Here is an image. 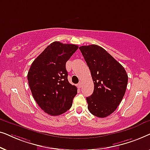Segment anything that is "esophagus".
Listing matches in <instances>:
<instances>
[{
    "label": "esophagus",
    "instance_id": "obj_1",
    "mask_svg": "<svg viewBox=\"0 0 150 150\" xmlns=\"http://www.w3.org/2000/svg\"><path fill=\"white\" fill-rule=\"evenodd\" d=\"M78 87H79V88H81V87H82V83H81V82H80V83L78 84Z\"/></svg>",
    "mask_w": 150,
    "mask_h": 150
}]
</instances>
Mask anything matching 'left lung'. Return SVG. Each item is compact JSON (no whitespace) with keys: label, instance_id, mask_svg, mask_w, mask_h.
I'll use <instances>...</instances> for the list:
<instances>
[{"label":"left lung","instance_id":"left-lung-1","mask_svg":"<svg viewBox=\"0 0 150 150\" xmlns=\"http://www.w3.org/2000/svg\"><path fill=\"white\" fill-rule=\"evenodd\" d=\"M91 71L94 90L86 99L88 109L98 117L112 113L124 98L128 74L124 67L98 45L79 47Z\"/></svg>","mask_w":150,"mask_h":150}]
</instances>
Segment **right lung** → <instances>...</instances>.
<instances>
[{
    "label": "right lung",
    "instance_id": "add662e5",
    "mask_svg": "<svg viewBox=\"0 0 150 150\" xmlns=\"http://www.w3.org/2000/svg\"><path fill=\"white\" fill-rule=\"evenodd\" d=\"M75 44L54 42L35 59L27 79L35 100L45 112L53 116L71 108L77 88L67 80L66 62L77 50Z\"/></svg>",
    "mask_w": 150,
    "mask_h": 150
}]
</instances>
